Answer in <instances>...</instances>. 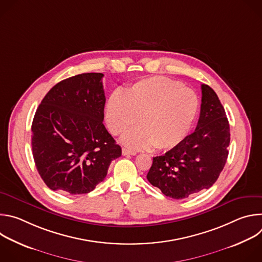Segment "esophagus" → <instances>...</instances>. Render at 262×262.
Here are the masks:
<instances>
[{
  "label": "esophagus",
  "mask_w": 262,
  "mask_h": 262,
  "mask_svg": "<svg viewBox=\"0 0 262 262\" xmlns=\"http://www.w3.org/2000/svg\"><path fill=\"white\" fill-rule=\"evenodd\" d=\"M122 155L123 156H136V151L128 150L126 148H122Z\"/></svg>",
  "instance_id": "1"
}]
</instances>
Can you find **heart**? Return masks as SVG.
<instances>
[{
    "label": "heart",
    "instance_id": "1",
    "mask_svg": "<svg viewBox=\"0 0 262 262\" xmlns=\"http://www.w3.org/2000/svg\"><path fill=\"white\" fill-rule=\"evenodd\" d=\"M199 111V98L179 82L165 77L139 81L123 93L114 92L105 104V121L110 132L123 136L132 149L155 147L165 150L179 144L190 132Z\"/></svg>",
    "mask_w": 262,
    "mask_h": 262
}]
</instances>
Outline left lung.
Masks as SVG:
<instances>
[{
  "label": "left lung",
  "instance_id": "8db88e82",
  "mask_svg": "<svg viewBox=\"0 0 262 262\" xmlns=\"http://www.w3.org/2000/svg\"><path fill=\"white\" fill-rule=\"evenodd\" d=\"M200 117L195 132L164 156L154 158L147 179L164 195L188 198L209 189L228 158L230 127L216 93L201 85Z\"/></svg>",
  "mask_w": 262,
  "mask_h": 262
}]
</instances>
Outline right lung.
I'll use <instances>...</instances> for the list:
<instances>
[{"label":"right lung","mask_w":262,"mask_h":262,"mask_svg":"<svg viewBox=\"0 0 262 262\" xmlns=\"http://www.w3.org/2000/svg\"><path fill=\"white\" fill-rule=\"evenodd\" d=\"M102 73L61 81L45 96L32 123V150L40 177L53 191L87 194L107 174L121 147L104 127Z\"/></svg>","instance_id":"add662e5"}]
</instances>
